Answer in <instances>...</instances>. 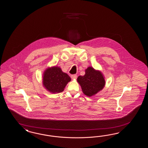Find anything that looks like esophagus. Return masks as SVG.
<instances>
[{
  "label": "esophagus",
  "mask_w": 148,
  "mask_h": 148,
  "mask_svg": "<svg viewBox=\"0 0 148 148\" xmlns=\"http://www.w3.org/2000/svg\"><path fill=\"white\" fill-rule=\"evenodd\" d=\"M77 77V76L76 74H74V75H71V78L72 79H76Z\"/></svg>",
  "instance_id": "obj_1"
}]
</instances>
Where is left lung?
<instances>
[{
	"instance_id": "left-lung-1",
	"label": "left lung",
	"mask_w": 148,
	"mask_h": 148,
	"mask_svg": "<svg viewBox=\"0 0 148 148\" xmlns=\"http://www.w3.org/2000/svg\"><path fill=\"white\" fill-rule=\"evenodd\" d=\"M77 81L81 86L83 93L91 97L101 90L105 85V80L101 72L92 67L86 69L84 76H79Z\"/></svg>"
}]
</instances>
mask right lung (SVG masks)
Segmentation results:
<instances>
[{"mask_svg": "<svg viewBox=\"0 0 148 148\" xmlns=\"http://www.w3.org/2000/svg\"><path fill=\"white\" fill-rule=\"evenodd\" d=\"M71 79L68 74L62 72L59 67L48 68L43 75V86L52 93H60L64 91Z\"/></svg>", "mask_w": 148, "mask_h": 148, "instance_id": "right-lung-1", "label": "right lung"}]
</instances>
